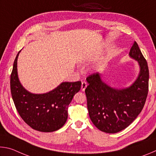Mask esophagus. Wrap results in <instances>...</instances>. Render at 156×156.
Listing matches in <instances>:
<instances>
[{"label": "esophagus", "instance_id": "esophagus-1", "mask_svg": "<svg viewBox=\"0 0 156 156\" xmlns=\"http://www.w3.org/2000/svg\"><path fill=\"white\" fill-rule=\"evenodd\" d=\"M87 83H86V82H82V84H81V89L82 91H84V90H85V89L87 88Z\"/></svg>", "mask_w": 156, "mask_h": 156}]
</instances>
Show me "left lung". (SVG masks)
Returning a JSON list of instances; mask_svg holds the SVG:
<instances>
[{"label":"left lung","instance_id":"left-lung-1","mask_svg":"<svg viewBox=\"0 0 156 156\" xmlns=\"http://www.w3.org/2000/svg\"><path fill=\"white\" fill-rule=\"evenodd\" d=\"M129 56L138 62L140 72L131 86L115 89L102 80L99 73L87 78L85 89L90 119L99 130L115 133L127 127L144 107L149 90V68L138 44L134 42Z\"/></svg>","mask_w":156,"mask_h":156}]
</instances>
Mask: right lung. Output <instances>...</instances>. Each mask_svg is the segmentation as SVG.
I'll list each match as a JSON object with an SVG mask.
<instances>
[{
    "mask_svg": "<svg viewBox=\"0 0 156 156\" xmlns=\"http://www.w3.org/2000/svg\"><path fill=\"white\" fill-rule=\"evenodd\" d=\"M16 57L10 78V87L15 107L22 119L35 130H58L67 120V108L74 95L80 91L81 82H63L45 94H32L23 87L18 79Z\"/></svg>",
    "mask_w": 156,
    "mask_h": 156,
    "instance_id": "obj_1",
    "label": "right lung"
}]
</instances>
